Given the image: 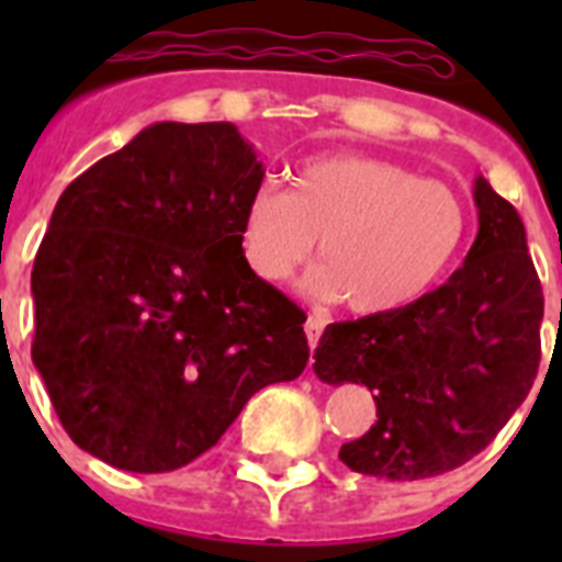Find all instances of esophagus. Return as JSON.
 <instances>
[{"mask_svg": "<svg viewBox=\"0 0 562 562\" xmlns=\"http://www.w3.org/2000/svg\"><path fill=\"white\" fill-rule=\"evenodd\" d=\"M304 329H306V340H310V346L315 349L317 340H321V335H324V329H326V321H324V317L312 315L310 321H306Z\"/></svg>", "mask_w": 562, "mask_h": 562, "instance_id": "1", "label": "esophagus"}]
</instances>
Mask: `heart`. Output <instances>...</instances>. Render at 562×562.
I'll list each match as a JSON object with an SVG mask.
<instances>
[{"mask_svg":"<svg viewBox=\"0 0 562 562\" xmlns=\"http://www.w3.org/2000/svg\"><path fill=\"white\" fill-rule=\"evenodd\" d=\"M467 207L439 180L369 154H321L290 173V191L258 186L238 222V250L265 284H286L315 252L310 290L346 297L357 315L414 304L453 265Z\"/></svg>","mask_w":562,"mask_h":562,"instance_id":"obj_1","label":"heart"}]
</instances>
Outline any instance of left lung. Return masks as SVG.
I'll return each mask as SVG.
<instances>
[{"mask_svg": "<svg viewBox=\"0 0 562 562\" xmlns=\"http://www.w3.org/2000/svg\"><path fill=\"white\" fill-rule=\"evenodd\" d=\"M473 196L479 236L439 290L329 324L317 342L321 380L374 394L371 430L340 448L355 473L416 481L456 470L498 436L538 376L543 290L524 222L484 177Z\"/></svg>", "mask_w": 562, "mask_h": 562, "instance_id": "left-lung-1", "label": "left lung"}]
</instances>
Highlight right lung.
<instances>
[{"instance_id": "obj_1", "label": "right lung", "mask_w": 562, "mask_h": 562, "mask_svg": "<svg viewBox=\"0 0 562 562\" xmlns=\"http://www.w3.org/2000/svg\"><path fill=\"white\" fill-rule=\"evenodd\" d=\"M265 180L233 123H154L61 193L33 265V362L78 448L128 473L211 450L306 369V312L247 270Z\"/></svg>"}]
</instances>
